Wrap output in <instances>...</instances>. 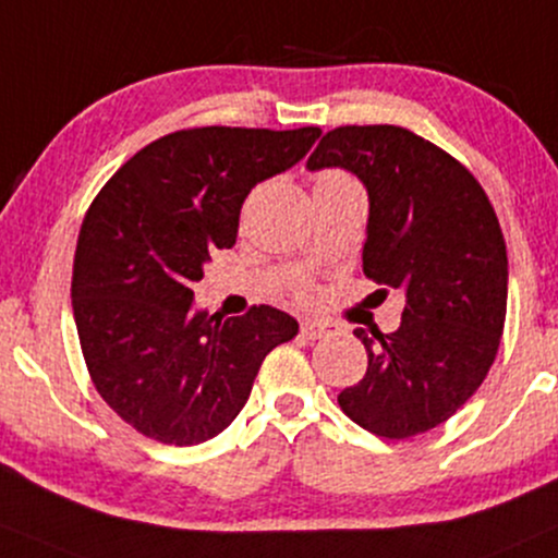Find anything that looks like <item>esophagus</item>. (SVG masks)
I'll list each match as a JSON object with an SVG mask.
<instances>
[{
	"mask_svg": "<svg viewBox=\"0 0 558 558\" xmlns=\"http://www.w3.org/2000/svg\"><path fill=\"white\" fill-rule=\"evenodd\" d=\"M328 333V326H323L318 320H302L300 323V336L307 341H318Z\"/></svg>",
	"mask_w": 558,
	"mask_h": 558,
	"instance_id": "34e87169",
	"label": "esophagus"
}]
</instances>
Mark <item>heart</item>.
I'll return each instance as SVG.
<instances>
[{
  "label": "heart",
  "instance_id": "b5f03b06",
  "mask_svg": "<svg viewBox=\"0 0 558 558\" xmlns=\"http://www.w3.org/2000/svg\"><path fill=\"white\" fill-rule=\"evenodd\" d=\"M341 181H352V178L339 173V170H323V173L315 178V185H318V183H341Z\"/></svg>",
  "mask_w": 558,
  "mask_h": 558
}]
</instances>
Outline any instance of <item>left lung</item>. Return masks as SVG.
<instances>
[{"label": "left lung", "mask_w": 558, "mask_h": 558, "mask_svg": "<svg viewBox=\"0 0 558 558\" xmlns=\"http://www.w3.org/2000/svg\"><path fill=\"white\" fill-rule=\"evenodd\" d=\"M323 168L364 183L362 268L405 298L393 333L354 331L367 375L341 390L339 405L377 437L422 435L476 393L497 356L507 315L499 219L476 178L409 129H333L307 160V170Z\"/></svg>", "instance_id": "8db88e82"}]
</instances>
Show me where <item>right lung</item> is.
Returning <instances> with one entry per match:
<instances>
[{
    "label": "right lung",
    "mask_w": 558,
    "mask_h": 558,
    "mask_svg": "<svg viewBox=\"0 0 558 558\" xmlns=\"http://www.w3.org/2000/svg\"><path fill=\"white\" fill-rule=\"evenodd\" d=\"M318 126H202L140 149L82 222L72 311L95 388L162 445L217 437L240 414L260 362L298 336L271 305L240 318L194 307L211 253L232 247L251 189L311 153Z\"/></svg>",
    "instance_id": "add662e5"
}]
</instances>
